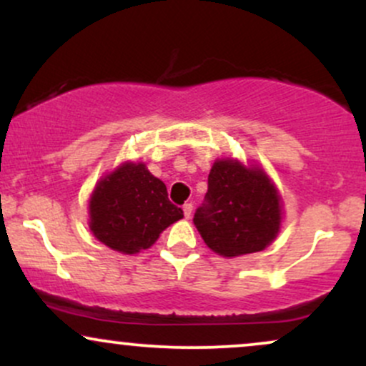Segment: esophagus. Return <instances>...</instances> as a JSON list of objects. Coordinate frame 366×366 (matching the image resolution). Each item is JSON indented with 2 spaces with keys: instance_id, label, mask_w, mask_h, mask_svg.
<instances>
[{
  "instance_id": "esophagus-1",
  "label": "esophagus",
  "mask_w": 366,
  "mask_h": 366,
  "mask_svg": "<svg viewBox=\"0 0 366 366\" xmlns=\"http://www.w3.org/2000/svg\"><path fill=\"white\" fill-rule=\"evenodd\" d=\"M182 209H184V217L189 218V217H191V213H192V204L191 203H186L182 207Z\"/></svg>"
}]
</instances>
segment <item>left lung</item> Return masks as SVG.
<instances>
[{
    "mask_svg": "<svg viewBox=\"0 0 366 366\" xmlns=\"http://www.w3.org/2000/svg\"><path fill=\"white\" fill-rule=\"evenodd\" d=\"M280 220L279 191L259 167L232 158L213 163L204 203L192 218L209 249L225 258L263 251L279 234Z\"/></svg>",
    "mask_w": 366,
    "mask_h": 366,
    "instance_id": "8db88e82",
    "label": "left lung"
}]
</instances>
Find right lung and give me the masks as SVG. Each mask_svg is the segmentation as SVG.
Instances as JSON below:
<instances>
[{
	"label": "right lung",
	"instance_id": "1",
	"mask_svg": "<svg viewBox=\"0 0 366 366\" xmlns=\"http://www.w3.org/2000/svg\"><path fill=\"white\" fill-rule=\"evenodd\" d=\"M182 217V208L170 203L165 184L144 163H122L96 184L89 199L91 232L124 254L148 249Z\"/></svg>",
	"mask_w": 366,
	"mask_h": 366
}]
</instances>
